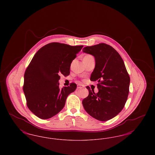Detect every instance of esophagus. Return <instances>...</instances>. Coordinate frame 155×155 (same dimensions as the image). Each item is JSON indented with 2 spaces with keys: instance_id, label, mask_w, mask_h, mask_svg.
Here are the masks:
<instances>
[{
  "instance_id": "esophagus-1",
  "label": "esophagus",
  "mask_w": 155,
  "mask_h": 155,
  "mask_svg": "<svg viewBox=\"0 0 155 155\" xmlns=\"http://www.w3.org/2000/svg\"><path fill=\"white\" fill-rule=\"evenodd\" d=\"M82 88H83V85H82L81 84H78V85H77V88L78 89H81Z\"/></svg>"
}]
</instances>
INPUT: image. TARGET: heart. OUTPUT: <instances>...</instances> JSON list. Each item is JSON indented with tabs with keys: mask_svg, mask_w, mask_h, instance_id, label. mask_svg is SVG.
Masks as SVG:
<instances>
[{
	"mask_svg": "<svg viewBox=\"0 0 155 155\" xmlns=\"http://www.w3.org/2000/svg\"><path fill=\"white\" fill-rule=\"evenodd\" d=\"M91 57H92L91 55L90 54H86L84 58H91Z\"/></svg>",
	"mask_w": 155,
	"mask_h": 155,
	"instance_id": "b5f03b06",
	"label": "heart"
}]
</instances>
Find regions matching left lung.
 <instances>
[{"instance_id":"8db88e82","label":"left lung","mask_w":155,"mask_h":155,"mask_svg":"<svg viewBox=\"0 0 155 155\" xmlns=\"http://www.w3.org/2000/svg\"><path fill=\"white\" fill-rule=\"evenodd\" d=\"M82 52L92 54L95 67L91 81H97L98 92L88 89L82 101L84 109L92 117L106 121L116 116L124 107L129 94L130 78L123 60L111 46L99 44L85 47Z\"/></svg>"}]
</instances>
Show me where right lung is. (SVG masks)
<instances>
[{
  "mask_svg": "<svg viewBox=\"0 0 155 155\" xmlns=\"http://www.w3.org/2000/svg\"><path fill=\"white\" fill-rule=\"evenodd\" d=\"M83 46L58 42L45 45L35 53L24 74L23 91L27 105L41 119H48L64 107L68 95L77 88L75 83L59 88L60 75L70 74V65Z\"/></svg>",
  "mask_w": 155,
  "mask_h": 155,
  "instance_id": "add662e5",
  "label": "right lung"
}]
</instances>
